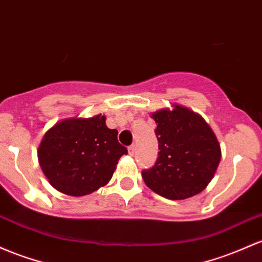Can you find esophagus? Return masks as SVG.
<instances>
[{"instance_id": "obj_1", "label": "esophagus", "mask_w": 262, "mask_h": 262, "mask_svg": "<svg viewBox=\"0 0 262 262\" xmlns=\"http://www.w3.org/2000/svg\"><path fill=\"white\" fill-rule=\"evenodd\" d=\"M128 151H129V154H130V155H134V153H136V145L132 144V145L128 148Z\"/></svg>"}]
</instances>
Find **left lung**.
Returning <instances> with one entry per match:
<instances>
[{"label":"left lung","mask_w":262,"mask_h":262,"mask_svg":"<svg viewBox=\"0 0 262 262\" xmlns=\"http://www.w3.org/2000/svg\"><path fill=\"white\" fill-rule=\"evenodd\" d=\"M157 123L158 158L142 177L148 188L170 200H183L208 186L220 163L216 137L205 120L182 105L151 114Z\"/></svg>","instance_id":"left-lung-1"}]
</instances>
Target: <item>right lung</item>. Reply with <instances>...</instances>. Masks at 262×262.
I'll return each mask as SVG.
<instances>
[{
    "instance_id": "right-lung-1",
    "label": "right lung",
    "mask_w": 262,
    "mask_h": 262,
    "mask_svg": "<svg viewBox=\"0 0 262 262\" xmlns=\"http://www.w3.org/2000/svg\"><path fill=\"white\" fill-rule=\"evenodd\" d=\"M117 136L102 114L62 120L43 137L39 165L51 185L63 194H92L112 179L119 158L128 154Z\"/></svg>"
}]
</instances>
